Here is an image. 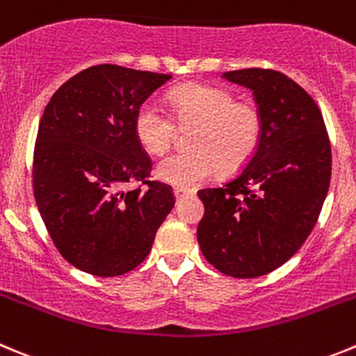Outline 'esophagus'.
<instances>
[{"label":"esophagus","instance_id":"34e87169","mask_svg":"<svg viewBox=\"0 0 356 356\" xmlns=\"http://www.w3.org/2000/svg\"><path fill=\"white\" fill-rule=\"evenodd\" d=\"M174 195L177 200H181V198L184 197H189V195H193V189H188V188H174Z\"/></svg>","mask_w":356,"mask_h":356}]
</instances>
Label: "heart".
<instances>
[{"label": "heart", "instance_id": "b5f03b06", "mask_svg": "<svg viewBox=\"0 0 356 356\" xmlns=\"http://www.w3.org/2000/svg\"><path fill=\"white\" fill-rule=\"evenodd\" d=\"M174 115L156 99L135 114V135L147 152L161 156L174 145L179 126H193L191 151L175 152L156 165V175L177 188H193L216 172L232 175L248 165L264 137V115L254 103L235 102L234 92L207 84L170 91Z\"/></svg>", "mask_w": 356, "mask_h": 356}]
</instances>
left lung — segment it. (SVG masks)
<instances>
[{
  "instance_id": "1",
  "label": "left lung",
  "mask_w": 356,
  "mask_h": 356,
  "mask_svg": "<svg viewBox=\"0 0 356 356\" xmlns=\"http://www.w3.org/2000/svg\"><path fill=\"white\" fill-rule=\"evenodd\" d=\"M253 91L264 137L253 159L221 188L198 191L197 237L205 260L232 277H260L286 264L314 228L328 193L332 149L323 115L284 73H223Z\"/></svg>"
}]
</instances>
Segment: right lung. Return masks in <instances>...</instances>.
Masks as SVG:
<instances>
[{"label":"right lung","instance_id":"1","mask_svg":"<svg viewBox=\"0 0 356 356\" xmlns=\"http://www.w3.org/2000/svg\"><path fill=\"white\" fill-rule=\"evenodd\" d=\"M170 79L96 65L66 81L43 111L33 191L52 242L79 270L115 277L138 267L174 209L170 186L149 181L152 161L135 135L138 107Z\"/></svg>","mask_w":356,"mask_h":356}]
</instances>
